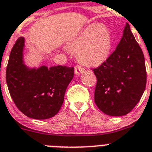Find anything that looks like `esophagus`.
Returning <instances> with one entry per match:
<instances>
[{"label": "esophagus", "mask_w": 152, "mask_h": 152, "mask_svg": "<svg viewBox=\"0 0 152 152\" xmlns=\"http://www.w3.org/2000/svg\"><path fill=\"white\" fill-rule=\"evenodd\" d=\"M85 68L81 66H75V74L76 75H80L81 73H83L85 72Z\"/></svg>", "instance_id": "esophagus-1"}]
</instances>
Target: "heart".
<instances>
[{
    "instance_id": "heart-1",
    "label": "heart",
    "mask_w": 152,
    "mask_h": 152,
    "mask_svg": "<svg viewBox=\"0 0 152 152\" xmlns=\"http://www.w3.org/2000/svg\"><path fill=\"white\" fill-rule=\"evenodd\" d=\"M113 46L110 30L104 25H92L69 41L67 49L77 53L80 63L87 66H97L108 59Z\"/></svg>"
}]
</instances>
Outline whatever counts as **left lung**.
Returning a JSON list of instances; mask_svg holds the SVG:
<instances>
[{
	"mask_svg": "<svg viewBox=\"0 0 152 152\" xmlns=\"http://www.w3.org/2000/svg\"><path fill=\"white\" fill-rule=\"evenodd\" d=\"M97 82L94 102L110 116H122L138 103L146 86V69L141 48L126 23L115 50L94 69Z\"/></svg>",
	"mask_w": 152,
	"mask_h": 152,
	"instance_id": "left-lung-1",
	"label": "left lung"
}]
</instances>
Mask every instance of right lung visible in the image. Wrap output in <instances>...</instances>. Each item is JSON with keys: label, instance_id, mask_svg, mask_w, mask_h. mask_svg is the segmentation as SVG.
Instances as JSON below:
<instances>
[{"label": "right lung", "instance_id": "1", "mask_svg": "<svg viewBox=\"0 0 152 152\" xmlns=\"http://www.w3.org/2000/svg\"><path fill=\"white\" fill-rule=\"evenodd\" d=\"M25 38L18 37L10 55L6 80L17 108L31 118L47 119L58 113L74 75V67L29 68L23 60Z\"/></svg>", "mask_w": 152, "mask_h": 152}]
</instances>
